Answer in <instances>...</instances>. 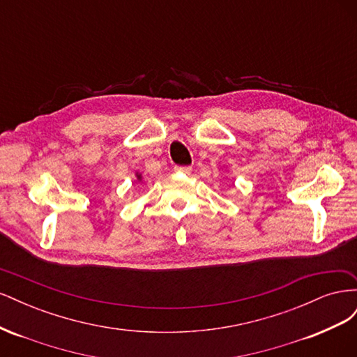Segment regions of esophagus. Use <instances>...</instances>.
<instances>
[{"label":"esophagus","instance_id":"34e87169","mask_svg":"<svg viewBox=\"0 0 357 357\" xmlns=\"http://www.w3.org/2000/svg\"><path fill=\"white\" fill-rule=\"evenodd\" d=\"M174 171L176 172H181V174H190L192 167H176Z\"/></svg>","mask_w":357,"mask_h":357}]
</instances>
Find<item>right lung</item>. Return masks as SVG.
Masks as SVG:
<instances>
[{
  "label": "right lung",
  "instance_id": "right-lung-1",
  "mask_svg": "<svg viewBox=\"0 0 357 357\" xmlns=\"http://www.w3.org/2000/svg\"><path fill=\"white\" fill-rule=\"evenodd\" d=\"M135 178H137V181H139V183H142L143 181V174H142V172H135Z\"/></svg>",
  "mask_w": 357,
  "mask_h": 357
}]
</instances>
